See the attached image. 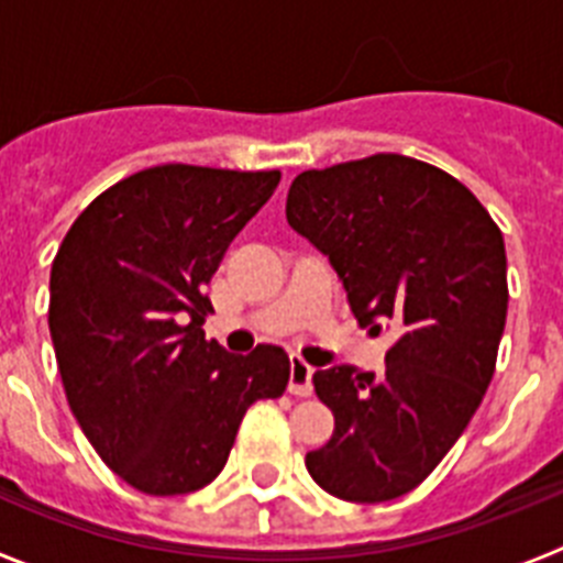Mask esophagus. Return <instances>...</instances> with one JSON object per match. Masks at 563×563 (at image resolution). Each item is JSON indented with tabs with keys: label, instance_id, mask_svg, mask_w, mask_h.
<instances>
[{
	"label": "esophagus",
	"instance_id": "obj_1",
	"mask_svg": "<svg viewBox=\"0 0 563 563\" xmlns=\"http://www.w3.org/2000/svg\"><path fill=\"white\" fill-rule=\"evenodd\" d=\"M290 391L296 397L312 395V366L298 355L290 357Z\"/></svg>",
	"mask_w": 563,
	"mask_h": 563
}]
</instances>
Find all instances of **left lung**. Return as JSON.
<instances>
[{"label":"left lung","instance_id":"obj_1","mask_svg":"<svg viewBox=\"0 0 563 563\" xmlns=\"http://www.w3.org/2000/svg\"><path fill=\"white\" fill-rule=\"evenodd\" d=\"M287 222L330 258L357 324L395 332L380 375L350 363L312 375L335 431L305 465L338 499H397L449 454L494 377L505 239L460 180L402 154L301 172Z\"/></svg>","mask_w":563,"mask_h":563}]
</instances>
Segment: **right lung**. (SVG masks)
Wrapping results in <instances>:
<instances>
[{"label":"right lung","instance_id":"add662e5","mask_svg":"<svg viewBox=\"0 0 563 563\" xmlns=\"http://www.w3.org/2000/svg\"><path fill=\"white\" fill-rule=\"evenodd\" d=\"M278 172L168 163L96 197L49 271V335L64 391L92 449L152 496L220 476L247 406L282 397L290 357L206 341V285L276 191Z\"/></svg>","mask_w":563,"mask_h":563}]
</instances>
